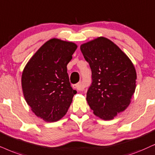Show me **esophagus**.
<instances>
[{
	"mask_svg": "<svg viewBox=\"0 0 155 155\" xmlns=\"http://www.w3.org/2000/svg\"><path fill=\"white\" fill-rule=\"evenodd\" d=\"M73 88L76 90H78V91H82V90L84 89V86L82 85V84L81 83V82H79V83H78L76 84H74Z\"/></svg>",
	"mask_w": 155,
	"mask_h": 155,
	"instance_id": "esophagus-1",
	"label": "esophagus"
}]
</instances>
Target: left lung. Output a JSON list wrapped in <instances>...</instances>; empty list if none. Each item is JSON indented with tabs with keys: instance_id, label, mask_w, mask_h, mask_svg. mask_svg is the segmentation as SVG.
I'll list each match as a JSON object with an SVG mask.
<instances>
[{
	"instance_id": "left-lung-1",
	"label": "left lung",
	"mask_w": 155,
	"mask_h": 155,
	"mask_svg": "<svg viewBox=\"0 0 155 155\" xmlns=\"http://www.w3.org/2000/svg\"><path fill=\"white\" fill-rule=\"evenodd\" d=\"M80 49L91 69L87 102L96 116L113 119L131 102L136 88L134 66L116 44L104 37L81 44Z\"/></svg>"
}]
</instances>
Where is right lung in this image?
<instances>
[{"label":"right lung","instance_id":"1","mask_svg":"<svg viewBox=\"0 0 155 155\" xmlns=\"http://www.w3.org/2000/svg\"><path fill=\"white\" fill-rule=\"evenodd\" d=\"M76 48L74 43L50 39L23 69L21 84L25 101L33 112L45 121L61 119L76 94L71 87L66 67Z\"/></svg>","mask_w":155,"mask_h":155}]
</instances>
